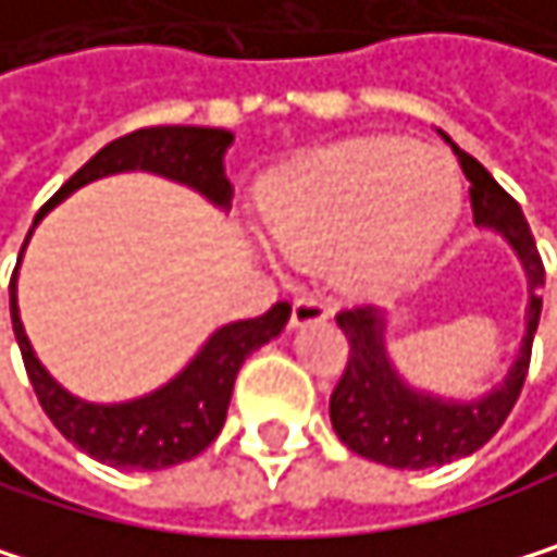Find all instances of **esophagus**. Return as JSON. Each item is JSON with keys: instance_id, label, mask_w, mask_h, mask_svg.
Returning <instances> with one entry per match:
<instances>
[{"instance_id": "1", "label": "esophagus", "mask_w": 557, "mask_h": 557, "mask_svg": "<svg viewBox=\"0 0 557 557\" xmlns=\"http://www.w3.org/2000/svg\"><path fill=\"white\" fill-rule=\"evenodd\" d=\"M329 315H332V309L315 295H298L292 301V329H309V325L329 322Z\"/></svg>"}]
</instances>
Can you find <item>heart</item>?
Wrapping results in <instances>:
<instances>
[{
  "label": "heart",
  "mask_w": 557,
  "mask_h": 557,
  "mask_svg": "<svg viewBox=\"0 0 557 557\" xmlns=\"http://www.w3.org/2000/svg\"><path fill=\"white\" fill-rule=\"evenodd\" d=\"M458 206L455 165L388 135L329 146L262 188L272 242L301 262L342 252L355 285H392L419 272L448 238Z\"/></svg>",
  "instance_id": "obj_1"
}]
</instances>
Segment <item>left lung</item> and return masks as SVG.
Instances as JSON below:
<instances>
[{
    "mask_svg": "<svg viewBox=\"0 0 557 557\" xmlns=\"http://www.w3.org/2000/svg\"><path fill=\"white\" fill-rule=\"evenodd\" d=\"M445 143L455 149L465 178L471 182V215L475 225L498 232L524 265L528 275V309H524V338L515 366L505 382L475 401H448L438 395H425L411 388L385 351V315L369 305L345 309L335 315L338 329L348 338L345 372L332 392L329 414L335 435L361 458L388 465V468H432L455 458L479 451L508 419L515 408L528 361H532V342L542 319V285L545 265L539 256L535 235L528 228L521 206L488 175L482 162L461 152L451 138Z\"/></svg>",
    "mask_w": 557,
    "mask_h": 557,
    "instance_id": "1",
    "label": "left lung"
}]
</instances>
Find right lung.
<instances>
[{
  "label": "right lung",
  "mask_w": 557,
  "mask_h": 557,
  "mask_svg": "<svg viewBox=\"0 0 557 557\" xmlns=\"http://www.w3.org/2000/svg\"><path fill=\"white\" fill-rule=\"evenodd\" d=\"M228 146H232V132L202 128V125H152V128L128 132V135L115 138V143H109L106 149H99L86 165H82L39 209L33 225H39V219L52 206H59L65 196H72L75 188L89 185L102 175L135 172V169L175 178L188 188L202 191L212 206L228 209L232 182L225 178V165H222V156ZM29 235H33V228H29ZM29 235H25V242H29ZM18 259H22V252H18ZM15 275H18V265L12 272V285H9L12 332H15L25 372H29V382L39 395L42 411L72 445H78L86 455H92L96 461H106L112 468L162 471V468L182 465L188 458H196L199 451H206L225 425L232 385H235L242 361L256 348H262L265 342H272L292 315L288 301H275L259 319L232 322V325H222L219 332H212V338L202 345V351L162 388H156L143 398L119 401V405H92V401H82V398L69 395L36 358L29 338H25L22 319H18Z\"/></svg>",
  "instance_id": "1"
}]
</instances>
